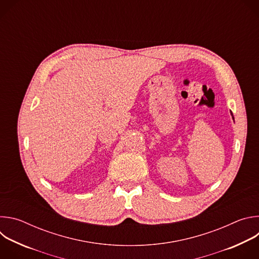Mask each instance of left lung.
Here are the masks:
<instances>
[{"label": "left lung", "instance_id": "8db88e82", "mask_svg": "<svg viewBox=\"0 0 259 259\" xmlns=\"http://www.w3.org/2000/svg\"><path fill=\"white\" fill-rule=\"evenodd\" d=\"M232 116H233V114H232ZM233 118H234V117H233Z\"/></svg>", "mask_w": 259, "mask_h": 259}]
</instances>
